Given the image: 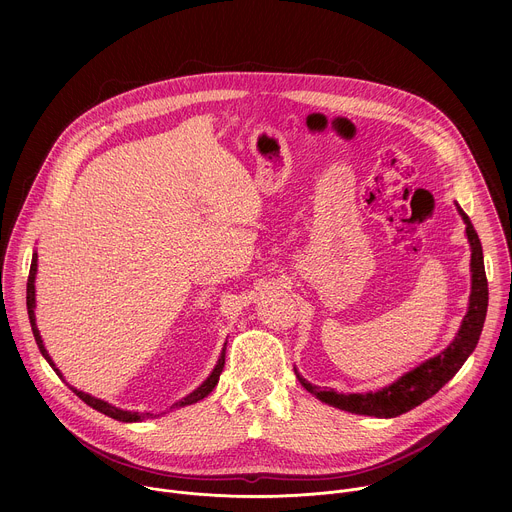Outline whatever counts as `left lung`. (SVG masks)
<instances>
[{"mask_svg":"<svg viewBox=\"0 0 512 512\" xmlns=\"http://www.w3.org/2000/svg\"><path fill=\"white\" fill-rule=\"evenodd\" d=\"M458 212L462 214L466 223V237L470 241L472 259H470V271H472V291H470V304L468 312L462 320V326L454 338V342L437 356L421 362L419 367L405 373L401 379L391 383L389 387L375 391V393H336L334 389L326 391L310 381H306L296 369V377L302 383L306 391L316 395L320 401L338 407L342 411H350L356 415H373V417H397L401 413L411 411L413 407L421 405L429 397H433L440 391L466 362V358L474 352L482 326L486 320V308H488V281L484 271V257H482V245L478 239V233L474 231L468 214L458 206Z\"/></svg>","mask_w":512,"mask_h":512,"instance_id":"left-lung-1","label":"left lung"}]
</instances>
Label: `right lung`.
Listing matches in <instances>:
<instances>
[{
    "label": "right lung",
    "instance_id": "1",
    "mask_svg": "<svg viewBox=\"0 0 512 512\" xmlns=\"http://www.w3.org/2000/svg\"><path fill=\"white\" fill-rule=\"evenodd\" d=\"M36 271H38V253H34V255H32V265H30V275H28V285H26V306H28V318H30V326H32V332H34V338H36V344H38V348H40L42 356L48 360L50 367H52V369L56 371V375L62 379V373L56 369L54 360L50 358L48 350L44 348L42 336H40L38 326H36V316H34V308H36V285H34V281H36ZM225 350H227V342H225V348H223L221 356H218L216 367H214V369H212V373L208 375V379H206L198 389H194L190 395H186L184 399H180L178 403H174L170 409H178V407L192 405V403H196V401L204 399V397H206V395L216 387L218 377H221L223 367H225ZM62 381H64V379H62ZM70 389H72V393H75L79 399H83L89 407H93V409H97V411H101V413H105V415H109V417H113V419H117V421L131 423V421H141V419H145V417H160V415H154V413L123 411V409L113 407V405H111V403H107V401H101V399H97V397H93V395H89V393H83V391L75 389V387H70Z\"/></svg>",
    "mask_w": 512,
    "mask_h": 512
}]
</instances>
